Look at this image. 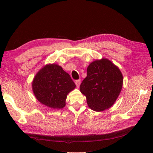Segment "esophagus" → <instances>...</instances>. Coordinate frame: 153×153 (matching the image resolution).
<instances>
[{"label":"esophagus","instance_id":"34e87169","mask_svg":"<svg viewBox=\"0 0 153 153\" xmlns=\"http://www.w3.org/2000/svg\"><path fill=\"white\" fill-rule=\"evenodd\" d=\"M75 84H76V87H77V88H79V86H80V85H81V80H80V79L76 80V81H75Z\"/></svg>","mask_w":153,"mask_h":153}]
</instances>
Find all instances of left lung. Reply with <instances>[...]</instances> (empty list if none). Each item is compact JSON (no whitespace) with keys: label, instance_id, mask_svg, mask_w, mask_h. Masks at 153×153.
<instances>
[{"label":"left lung","instance_id":"8db88e82","mask_svg":"<svg viewBox=\"0 0 153 153\" xmlns=\"http://www.w3.org/2000/svg\"><path fill=\"white\" fill-rule=\"evenodd\" d=\"M123 76L110 60L102 58L91 62L87 69L80 91L85 95L89 107L95 111L108 109L114 105L122 91Z\"/></svg>","mask_w":153,"mask_h":153}]
</instances>
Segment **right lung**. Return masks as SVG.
I'll return each mask as SVG.
<instances>
[{
  "label": "right lung",
  "mask_w": 153,
  "mask_h": 153,
  "mask_svg": "<svg viewBox=\"0 0 153 153\" xmlns=\"http://www.w3.org/2000/svg\"><path fill=\"white\" fill-rule=\"evenodd\" d=\"M76 87L69 74L58 64H47L40 69L32 82V89L36 99L54 109L66 105L68 93Z\"/></svg>",
  "instance_id": "1"
}]
</instances>
